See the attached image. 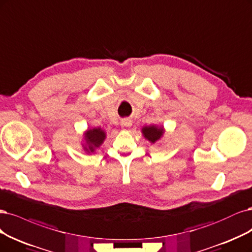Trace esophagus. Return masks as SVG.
Returning <instances> with one entry per match:
<instances>
[{"instance_id":"esophagus-1","label":"esophagus","mask_w":252,"mask_h":252,"mask_svg":"<svg viewBox=\"0 0 252 252\" xmlns=\"http://www.w3.org/2000/svg\"><path fill=\"white\" fill-rule=\"evenodd\" d=\"M121 125H122L123 128H128V127H130V126L132 125V123L130 122L129 120H124V121H122V123H121Z\"/></svg>"}]
</instances>
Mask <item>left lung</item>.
<instances>
[{"label": "left lung", "instance_id": "8db88e82", "mask_svg": "<svg viewBox=\"0 0 252 252\" xmlns=\"http://www.w3.org/2000/svg\"><path fill=\"white\" fill-rule=\"evenodd\" d=\"M143 133L146 138L151 143H155L158 140H159L160 136L163 133V129L162 128H158L156 126H148V127H144L143 128Z\"/></svg>", "mask_w": 252, "mask_h": 252}]
</instances>
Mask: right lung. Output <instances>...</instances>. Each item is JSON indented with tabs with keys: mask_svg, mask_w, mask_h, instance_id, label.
<instances>
[{
	"mask_svg": "<svg viewBox=\"0 0 252 252\" xmlns=\"http://www.w3.org/2000/svg\"><path fill=\"white\" fill-rule=\"evenodd\" d=\"M85 137H86V143L89 145V149L85 148L86 150H90L91 152H94V148L99 147L102 142L105 138V133H104L103 130H101L100 128H94V129H90L88 130V132L85 133Z\"/></svg>",
	"mask_w": 252,
	"mask_h": 252,
	"instance_id": "1",
	"label": "right lung"
}]
</instances>
